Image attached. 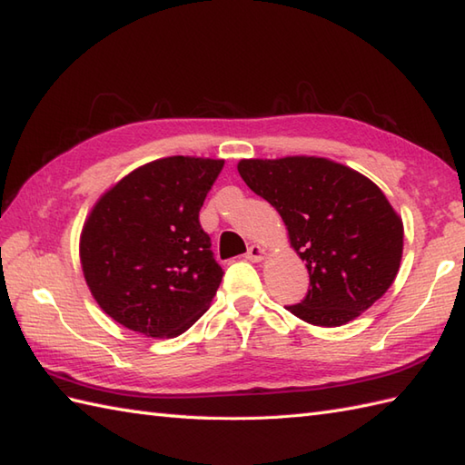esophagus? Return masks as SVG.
I'll return each instance as SVG.
<instances>
[{"mask_svg": "<svg viewBox=\"0 0 465 465\" xmlns=\"http://www.w3.org/2000/svg\"><path fill=\"white\" fill-rule=\"evenodd\" d=\"M264 256H266V251L262 249V246H259V244H251L249 246V252H246V259L252 261V262L264 261Z\"/></svg>", "mask_w": 465, "mask_h": 465, "instance_id": "34e87169", "label": "esophagus"}]
</instances>
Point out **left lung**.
I'll use <instances>...</instances> for the list:
<instances>
[{
  "mask_svg": "<svg viewBox=\"0 0 465 465\" xmlns=\"http://www.w3.org/2000/svg\"><path fill=\"white\" fill-rule=\"evenodd\" d=\"M242 181L271 203L306 261L311 288L286 306L314 326H342L368 311L394 282L404 224L376 184L320 157L244 159Z\"/></svg>",
  "mask_w": 465,
  "mask_h": 465,
  "instance_id": "8db88e82",
  "label": "left lung"
}]
</instances>
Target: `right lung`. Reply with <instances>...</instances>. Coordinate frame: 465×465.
<instances>
[{
	"instance_id": "add662e5",
	"label": "right lung",
	"mask_w": 465,
	"mask_h": 465,
	"mask_svg": "<svg viewBox=\"0 0 465 465\" xmlns=\"http://www.w3.org/2000/svg\"><path fill=\"white\" fill-rule=\"evenodd\" d=\"M224 161L167 157L143 164L93 206L81 266L97 304L151 338L189 330L223 281L199 211Z\"/></svg>"
}]
</instances>
